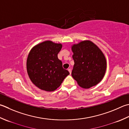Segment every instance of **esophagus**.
<instances>
[{
	"label": "esophagus",
	"instance_id": "1",
	"mask_svg": "<svg viewBox=\"0 0 129 129\" xmlns=\"http://www.w3.org/2000/svg\"><path fill=\"white\" fill-rule=\"evenodd\" d=\"M68 71H69V72L70 74H71V73H72L71 69H68Z\"/></svg>",
	"mask_w": 129,
	"mask_h": 129
}]
</instances>
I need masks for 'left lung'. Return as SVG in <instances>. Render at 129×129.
<instances>
[{"mask_svg":"<svg viewBox=\"0 0 129 129\" xmlns=\"http://www.w3.org/2000/svg\"><path fill=\"white\" fill-rule=\"evenodd\" d=\"M72 50L74 61L72 75L78 85L89 88L101 81L106 70V60L97 45L86 40L73 45Z\"/></svg>","mask_w":129,"mask_h":129,"instance_id":"obj_1","label":"left lung"}]
</instances>
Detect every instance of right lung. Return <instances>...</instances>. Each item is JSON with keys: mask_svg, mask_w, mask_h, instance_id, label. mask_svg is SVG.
<instances>
[{"mask_svg": "<svg viewBox=\"0 0 129 129\" xmlns=\"http://www.w3.org/2000/svg\"><path fill=\"white\" fill-rule=\"evenodd\" d=\"M61 48V44L46 41L34 46L29 53L27 60L28 75L32 82L41 90L54 91L69 74L57 57Z\"/></svg>", "mask_w": 129, "mask_h": 129, "instance_id": "obj_1", "label": "right lung"}]
</instances>
